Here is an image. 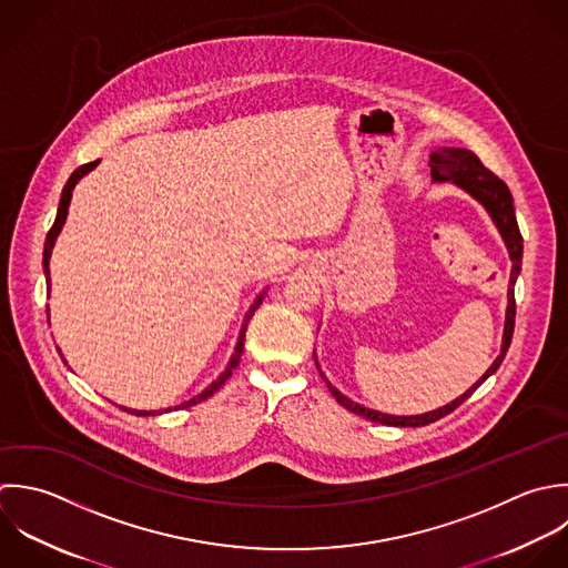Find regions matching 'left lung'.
<instances>
[{"label": "left lung", "instance_id": "8db88e82", "mask_svg": "<svg viewBox=\"0 0 568 568\" xmlns=\"http://www.w3.org/2000/svg\"><path fill=\"white\" fill-rule=\"evenodd\" d=\"M429 168H432V181L434 183H454L458 185L460 190H465L467 194H471L491 216V221L496 223L507 250H509V258H511V278H509V305H507V318H505V336H503V349L498 354V358L494 361V365L483 374L480 381H476L463 396H458L456 400H452L449 405L440 407V409H434V412H427V414H420V416H392V414H383V412H376V409H369V407H363L354 400H349L345 394H341L329 381L327 376L321 372L318 367V361H316V354H314V361H316V367L321 372V378L325 381L327 389L332 392V396L349 412L372 420V423H381V425H389V427H425L429 423H436L440 420L443 416L452 414L456 407H460L491 374L498 372V367L503 365L505 356H507V349L511 345V338H514V325H516V296H514V287H516V281H518V274L523 270V234H520V227H518V221H516V207H514V196L507 187V183L503 179H498L491 170H487L483 165V161L471 152V150H465V148H436L432 154H429Z\"/></svg>", "mask_w": 568, "mask_h": 568}]
</instances>
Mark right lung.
Wrapping results in <instances>:
<instances>
[{
  "label": "right lung",
  "instance_id": "add662e5",
  "mask_svg": "<svg viewBox=\"0 0 568 568\" xmlns=\"http://www.w3.org/2000/svg\"><path fill=\"white\" fill-rule=\"evenodd\" d=\"M97 163H99V161H92V163H85V165L77 168V170L70 174L68 183L63 185V192H61V199H59V207H57V219H54V223H52V227H50V232H48V236H45V243H43V274H45V283H48V296H50V254H52L54 241H57V236H59V232H61V227H63V223H65L68 205H70V199H72V190H74V185L79 183V179H81V176H85L90 170H94V168H97ZM263 296H265V290L258 294V298L254 301V305L247 310L245 321H243V327H241V334H239V341H236V347H234V354H232V358H230L227 367L221 372V376H219L210 387H205L199 396H194V398L185 400V403H183V405H179L176 409H181V407H192V405H196V403H203V400H207L212 394H216V392L225 385V381L232 376V372L236 369V365H239V361H241L247 323H250V318L254 316L256 307L263 303ZM63 363H65V358H63ZM121 409H123V412H128V414H134V416H156L154 412H136V409H125V407H121ZM163 412H170V409H163ZM163 412H159V414H163Z\"/></svg>",
  "mask_w": 568,
  "mask_h": 568
}]
</instances>
